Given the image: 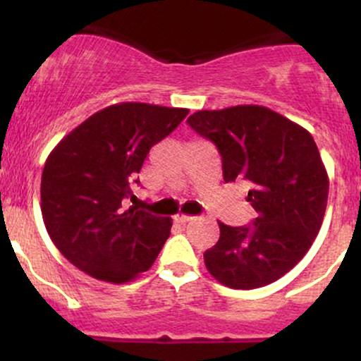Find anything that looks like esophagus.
I'll list each match as a JSON object with an SVG mask.
<instances>
[{
  "mask_svg": "<svg viewBox=\"0 0 361 361\" xmlns=\"http://www.w3.org/2000/svg\"><path fill=\"white\" fill-rule=\"evenodd\" d=\"M175 222H180V224H186V222H190V221H193L195 217H192V215H185V214H176L175 217Z\"/></svg>",
  "mask_w": 361,
  "mask_h": 361,
  "instance_id": "esophagus-1",
  "label": "esophagus"
}]
</instances>
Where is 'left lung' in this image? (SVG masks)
Listing matches in <instances>:
<instances>
[{
	"label": "left lung",
	"mask_w": 361,
	"mask_h": 361,
	"mask_svg": "<svg viewBox=\"0 0 361 361\" xmlns=\"http://www.w3.org/2000/svg\"><path fill=\"white\" fill-rule=\"evenodd\" d=\"M188 126L215 144L224 181H244L256 210L251 226L219 222L221 238L204 252L215 280L235 290L259 288L292 270L322 226L329 178L312 135L267 106L200 110Z\"/></svg>",
	"instance_id": "1"
}]
</instances>
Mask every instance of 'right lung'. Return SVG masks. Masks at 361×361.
<instances>
[{
	"mask_svg": "<svg viewBox=\"0 0 361 361\" xmlns=\"http://www.w3.org/2000/svg\"><path fill=\"white\" fill-rule=\"evenodd\" d=\"M186 115V109L117 103L91 115L52 149L40 183L45 229L61 255L86 275L127 283L152 267L171 219L126 204L149 149Z\"/></svg>",
	"mask_w": 361,
	"mask_h": 361,
	"instance_id": "right-lung-1",
	"label": "right lung"
}]
</instances>
